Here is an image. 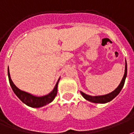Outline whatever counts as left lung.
<instances>
[{
    "mask_svg": "<svg viewBox=\"0 0 134 134\" xmlns=\"http://www.w3.org/2000/svg\"><path fill=\"white\" fill-rule=\"evenodd\" d=\"M127 75V64H126V65H125V72H124V75L122 78L121 82L118 86V87L112 92H111L109 94L105 95H102V96H90V95L86 94L85 93L82 92H80L81 94L82 97L85 98V99L90 101L91 102L93 103H99V104H105V103L109 102L110 101H111L113 99H114L116 96H117L121 90H122L123 87L124 85V82H125L126 77Z\"/></svg>",
    "mask_w": 134,
    "mask_h": 134,
    "instance_id": "left-lung-1",
    "label": "left lung"
}]
</instances>
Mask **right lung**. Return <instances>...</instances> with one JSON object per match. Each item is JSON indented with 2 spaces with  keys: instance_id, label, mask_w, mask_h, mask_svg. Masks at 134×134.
<instances>
[{
  "instance_id": "obj_1",
  "label": "right lung",
  "mask_w": 134,
  "mask_h": 134,
  "mask_svg": "<svg viewBox=\"0 0 134 134\" xmlns=\"http://www.w3.org/2000/svg\"><path fill=\"white\" fill-rule=\"evenodd\" d=\"M8 75L9 82H10V87H11L12 90L14 92L15 95L24 104L29 106L30 107L39 108L48 104L54 100V99L55 98L57 94V85H58L59 79L57 81V84L55 85V87H54L53 90L49 94L45 95V96H42V97H36V96H33V95H32L31 94H29L27 92H25L24 91L19 90L14 85V83L13 82L11 78H10L9 69H8Z\"/></svg>"
}]
</instances>
